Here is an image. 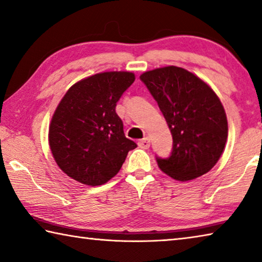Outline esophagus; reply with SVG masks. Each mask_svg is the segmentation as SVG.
I'll list each match as a JSON object with an SVG mask.
<instances>
[{"instance_id":"1","label":"esophagus","mask_w":262,"mask_h":262,"mask_svg":"<svg viewBox=\"0 0 262 262\" xmlns=\"http://www.w3.org/2000/svg\"><path fill=\"white\" fill-rule=\"evenodd\" d=\"M139 147L142 149H148L150 147V139L149 137H144L143 140L139 141Z\"/></svg>"}]
</instances>
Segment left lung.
<instances>
[{
  "instance_id": "left-lung-1",
  "label": "left lung",
  "mask_w": 262,
  "mask_h": 262,
  "mask_svg": "<svg viewBox=\"0 0 262 262\" xmlns=\"http://www.w3.org/2000/svg\"><path fill=\"white\" fill-rule=\"evenodd\" d=\"M173 137L167 159L157 158L164 173L188 181L209 172L228 139V119L219 96L196 75L176 66L141 74Z\"/></svg>"
}]
</instances>
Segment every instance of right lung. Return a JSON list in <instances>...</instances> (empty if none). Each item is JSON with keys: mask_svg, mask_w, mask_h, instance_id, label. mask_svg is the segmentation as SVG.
I'll use <instances>...</instances> for the list:
<instances>
[{"mask_svg": "<svg viewBox=\"0 0 262 262\" xmlns=\"http://www.w3.org/2000/svg\"><path fill=\"white\" fill-rule=\"evenodd\" d=\"M135 81L130 72H105L81 79L56 106L48 129V144L62 171L88 186H99L120 171L129 150L117 101Z\"/></svg>", "mask_w": 262, "mask_h": 262, "instance_id": "obj_1", "label": "right lung"}]
</instances>
